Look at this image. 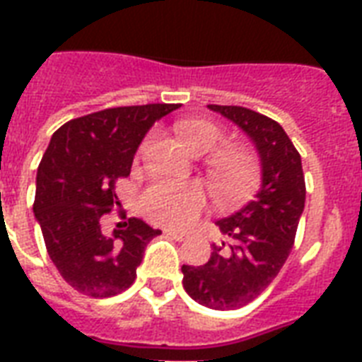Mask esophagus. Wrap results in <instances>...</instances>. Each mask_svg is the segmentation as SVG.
<instances>
[{"mask_svg":"<svg viewBox=\"0 0 362 362\" xmlns=\"http://www.w3.org/2000/svg\"><path fill=\"white\" fill-rule=\"evenodd\" d=\"M165 235H167V237H170V238H175V240H178V242L186 240V238H187L186 233L175 231V229H167V231H165Z\"/></svg>","mask_w":362,"mask_h":362,"instance_id":"esophagus-1","label":"esophagus"}]
</instances>
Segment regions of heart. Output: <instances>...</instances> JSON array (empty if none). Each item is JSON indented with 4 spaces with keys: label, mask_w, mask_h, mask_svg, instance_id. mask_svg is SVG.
Returning a JSON list of instances; mask_svg holds the SVG:
<instances>
[{
    "label": "heart",
    "mask_w": 362,
    "mask_h": 362,
    "mask_svg": "<svg viewBox=\"0 0 362 362\" xmlns=\"http://www.w3.org/2000/svg\"><path fill=\"white\" fill-rule=\"evenodd\" d=\"M175 131L193 153L209 152L223 139V129L206 118L176 122ZM206 175L212 195L226 206H237L250 201L261 184L257 158L238 144H223L210 152ZM203 206L204 192L195 182H153L139 197L142 214L152 223L165 227L189 226L201 214Z\"/></svg>",
    "instance_id": "heart-1"
}]
</instances>
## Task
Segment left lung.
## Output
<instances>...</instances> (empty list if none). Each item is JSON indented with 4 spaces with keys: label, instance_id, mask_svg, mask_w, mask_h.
Returning <instances> with one entry per match:
<instances>
[{
    "label": "left lung",
    "instance_id": "obj_1",
    "mask_svg": "<svg viewBox=\"0 0 362 362\" xmlns=\"http://www.w3.org/2000/svg\"><path fill=\"white\" fill-rule=\"evenodd\" d=\"M237 124L257 148L261 189L255 199L216 221L229 244L216 246L209 263L182 264L184 289L212 310L246 306L270 286L291 253L303 216L306 184L300 153L278 122L235 105H209Z\"/></svg>",
    "mask_w": 362,
    "mask_h": 362
}]
</instances>
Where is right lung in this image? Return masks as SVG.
I'll return each mask as SVG.
<instances>
[{
	"label": "right lung",
	"instance_id": "add662e5",
	"mask_svg": "<svg viewBox=\"0 0 362 362\" xmlns=\"http://www.w3.org/2000/svg\"><path fill=\"white\" fill-rule=\"evenodd\" d=\"M180 105L116 107L59 127L37 169L33 212L59 274L88 297H115L135 281L144 247L159 229L129 218L112 235L101 231L116 197V180L129 176L133 156L153 122Z\"/></svg>",
	"mask_w": 362,
	"mask_h": 362
}]
</instances>
